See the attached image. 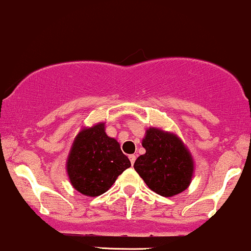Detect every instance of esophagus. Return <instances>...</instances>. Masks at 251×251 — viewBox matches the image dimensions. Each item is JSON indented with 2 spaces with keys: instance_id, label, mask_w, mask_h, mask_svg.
Listing matches in <instances>:
<instances>
[{
  "instance_id": "esophagus-1",
  "label": "esophagus",
  "mask_w": 251,
  "mask_h": 251,
  "mask_svg": "<svg viewBox=\"0 0 251 251\" xmlns=\"http://www.w3.org/2000/svg\"><path fill=\"white\" fill-rule=\"evenodd\" d=\"M128 158H130L131 164H134V161H136V155H130L128 156Z\"/></svg>"
}]
</instances>
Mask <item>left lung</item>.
<instances>
[{
    "label": "left lung",
    "mask_w": 251,
    "mask_h": 251,
    "mask_svg": "<svg viewBox=\"0 0 251 251\" xmlns=\"http://www.w3.org/2000/svg\"><path fill=\"white\" fill-rule=\"evenodd\" d=\"M145 149L134 162V169L151 191L174 197L191 184L194 162L182 140L170 132L150 127L142 142Z\"/></svg>",
    "instance_id": "left-lung-1"
}]
</instances>
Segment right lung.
<instances>
[{
	"label": "right lung",
	"instance_id": "1",
	"mask_svg": "<svg viewBox=\"0 0 251 251\" xmlns=\"http://www.w3.org/2000/svg\"><path fill=\"white\" fill-rule=\"evenodd\" d=\"M130 167V159L123 153L119 143L104 132V123L77 134L67 161L71 184L87 197L103 194Z\"/></svg>",
	"mask_w": 251,
	"mask_h": 251
}]
</instances>
